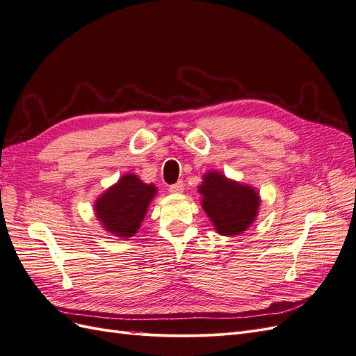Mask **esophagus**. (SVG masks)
Returning a JSON list of instances; mask_svg holds the SVG:
<instances>
[{
  "mask_svg": "<svg viewBox=\"0 0 356 356\" xmlns=\"http://www.w3.org/2000/svg\"><path fill=\"white\" fill-rule=\"evenodd\" d=\"M169 191L174 193V195H181V193L184 191V184H182V181H178L177 184H172L169 187Z\"/></svg>",
  "mask_w": 356,
  "mask_h": 356,
  "instance_id": "esophagus-1",
  "label": "esophagus"
}]
</instances>
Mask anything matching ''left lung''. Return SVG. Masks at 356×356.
Masks as SVG:
<instances>
[{"label":"left lung","mask_w":356,"mask_h":356,"mask_svg":"<svg viewBox=\"0 0 356 356\" xmlns=\"http://www.w3.org/2000/svg\"><path fill=\"white\" fill-rule=\"evenodd\" d=\"M197 191L202 208L221 236H236L248 230L258 217L260 195L248 184L225 177L218 170H208L202 177Z\"/></svg>","instance_id":"1"}]
</instances>
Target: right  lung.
Here are the masks:
<instances>
[{"label": "right lung", "mask_w": 356, "mask_h": 356, "mask_svg": "<svg viewBox=\"0 0 356 356\" xmlns=\"http://www.w3.org/2000/svg\"><path fill=\"white\" fill-rule=\"evenodd\" d=\"M157 187L127 172L95 200V215L105 232L117 238H132L141 227Z\"/></svg>", "instance_id": "add662e5"}]
</instances>
